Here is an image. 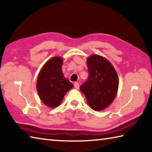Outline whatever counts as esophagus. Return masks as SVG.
<instances>
[{"mask_svg": "<svg viewBox=\"0 0 152 152\" xmlns=\"http://www.w3.org/2000/svg\"><path fill=\"white\" fill-rule=\"evenodd\" d=\"M74 88H76V89H79V83L78 82H75V83H74Z\"/></svg>", "mask_w": 152, "mask_h": 152, "instance_id": "obj_1", "label": "esophagus"}]
</instances>
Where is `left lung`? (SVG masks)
<instances>
[{
    "label": "left lung",
    "mask_w": 152,
    "mask_h": 152,
    "mask_svg": "<svg viewBox=\"0 0 152 152\" xmlns=\"http://www.w3.org/2000/svg\"><path fill=\"white\" fill-rule=\"evenodd\" d=\"M88 78L80 86V91L92 109L107 108L116 96L119 79L115 68L107 59L92 55L87 60Z\"/></svg>",
    "instance_id": "1"
}]
</instances>
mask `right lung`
Masks as SVG:
<instances>
[{
	"label": "right lung",
	"instance_id": "obj_1",
	"mask_svg": "<svg viewBox=\"0 0 152 152\" xmlns=\"http://www.w3.org/2000/svg\"><path fill=\"white\" fill-rule=\"evenodd\" d=\"M61 66V58L54 57L45 64L38 75V94L42 102L49 107H58L66 92L74 86L64 78Z\"/></svg>",
	"mask_w": 152,
	"mask_h": 152
}]
</instances>
